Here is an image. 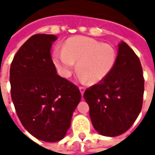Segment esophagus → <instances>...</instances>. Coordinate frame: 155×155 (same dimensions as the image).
I'll return each instance as SVG.
<instances>
[{
  "mask_svg": "<svg viewBox=\"0 0 155 155\" xmlns=\"http://www.w3.org/2000/svg\"><path fill=\"white\" fill-rule=\"evenodd\" d=\"M79 89H80V91H81V95H83V94H84V91H85V88L83 87V86H81V87L79 88Z\"/></svg>",
  "mask_w": 155,
  "mask_h": 155,
  "instance_id": "34e87169",
  "label": "esophagus"
}]
</instances>
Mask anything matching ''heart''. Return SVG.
<instances>
[{
  "mask_svg": "<svg viewBox=\"0 0 155 155\" xmlns=\"http://www.w3.org/2000/svg\"><path fill=\"white\" fill-rule=\"evenodd\" d=\"M117 53L112 45L86 36L67 39L62 51L52 53L54 64L64 77H70L77 62L80 79L97 84L104 80L114 69Z\"/></svg>",
  "mask_w": 155,
  "mask_h": 155,
  "instance_id": "1",
  "label": "heart"
}]
</instances>
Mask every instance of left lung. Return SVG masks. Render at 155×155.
<instances>
[{"label":"left lung","mask_w":155,"mask_h":155,"mask_svg":"<svg viewBox=\"0 0 155 155\" xmlns=\"http://www.w3.org/2000/svg\"><path fill=\"white\" fill-rule=\"evenodd\" d=\"M143 91L144 80L140 59L125 42L121 41L114 69L104 80L84 93L94 130L109 137L126 132L141 111Z\"/></svg>","instance_id":"8db88e82"}]
</instances>
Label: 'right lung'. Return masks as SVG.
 I'll return each mask as SVG.
<instances>
[{
	"label": "right lung",
	"mask_w": 155,
	"mask_h": 155,
	"mask_svg": "<svg viewBox=\"0 0 155 155\" xmlns=\"http://www.w3.org/2000/svg\"><path fill=\"white\" fill-rule=\"evenodd\" d=\"M54 35L36 34L25 41L10 69L11 94L22 125L45 142L61 140L81 99L78 87L58 75L51 59Z\"/></svg>",
	"instance_id": "obj_1"
}]
</instances>
